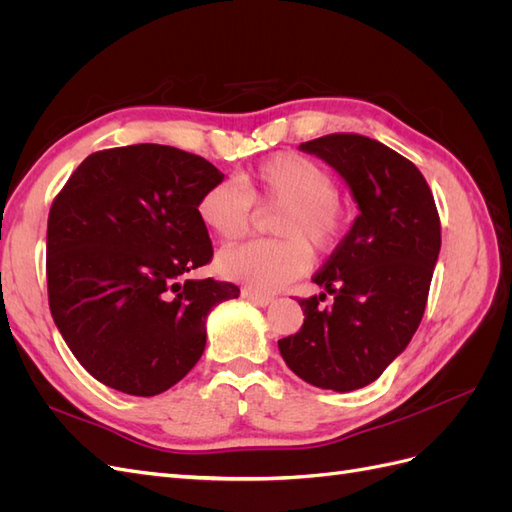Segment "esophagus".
Here are the masks:
<instances>
[{
  "instance_id": "1",
  "label": "esophagus",
  "mask_w": 512,
  "mask_h": 512,
  "mask_svg": "<svg viewBox=\"0 0 512 512\" xmlns=\"http://www.w3.org/2000/svg\"><path fill=\"white\" fill-rule=\"evenodd\" d=\"M241 297H243L245 301H250V303L258 305V307H267V305L273 303V297H265V294H258V292L250 290V288H243V290H241Z\"/></svg>"
}]
</instances>
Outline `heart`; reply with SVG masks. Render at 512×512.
<instances>
[{"instance_id": "b5f03b06", "label": "heart", "mask_w": 512, "mask_h": 512, "mask_svg": "<svg viewBox=\"0 0 512 512\" xmlns=\"http://www.w3.org/2000/svg\"><path fill=\"white\" fill-rule=\"evenodd\" d=\"M254 203L280 209L273 222L277 241L230 245L215 258V269L254 292H275L299 280L312 265V251L335 250L346 230L337 200V181L327 168L297 153H277L243 183L220 181L198 198V220L222 241L243 237L254 220Z\"/></svg>"}]
</instances>
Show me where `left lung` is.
Wrapping results in <instances>:
<instances>
[{"mask_svg": "<svg viewBox=\"0 0 512 512\" xmlns=\"http://www.w3.org/2000/svg\"><path fill=\"white\" fill-rule=\"evenodd\" d=\"M342 177L359 215L301 299L303 327L277 342L286 365L318 389L348 393L382 376L421 324L440 254V218L425 177L397 151L359 134L299 145ZM327 293L334 303L322 308Z\"/></svg>", "mask_w": 512, "mask_h": 512, "instance_id": "left-lung-1", "label": "left lung"}]
</instances>
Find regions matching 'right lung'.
Masks as SVG:
<instances>
[{
  "mask_svg": "<svg viewBox=\"0 0 512 512\" xmlns=\"http://www.w3.org/2000/svg\"><path fill=\"white\" fill-rule=\"evenodd\" d=\"M224 175L205 158L141 143L91 153L55 198L46 228L49 305L91 376L153 397L198 363L228 282L185 280L213 256L198 198Z\"/></svg>",
  "mask_w": 512,
  "mask_h": 512,
  "instance_id": "right-lung-1",
  "label": "right lung"
}]
</instances>
